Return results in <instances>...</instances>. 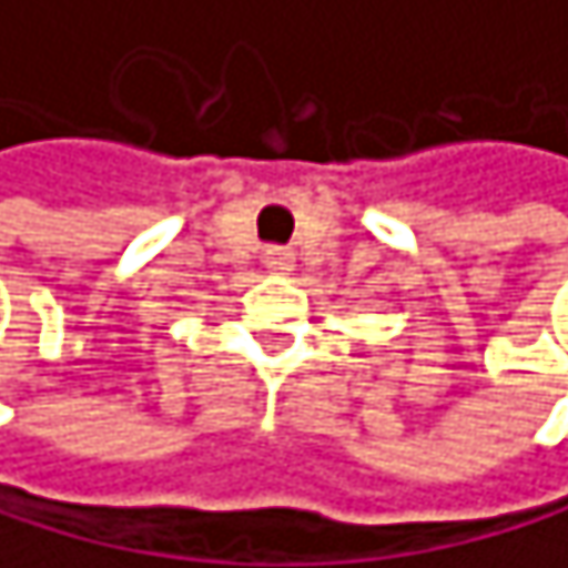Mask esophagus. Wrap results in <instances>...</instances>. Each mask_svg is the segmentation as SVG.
<instances>
[{"label": "esophagus", "instance_id": "1", "mask_svg": "<svg viewBox=\"0 0 568 568\" xmlns=\"http://www.w3.org/2000/svg\"><path fill=\"white\" fill-rule=\"evenodd\" d=\"M265 262H268V268H290V265H293V251H286V247H272L268 255H265Z\"/></svg>", "mask_w": 568, "mask_h": 568}]
</instances>
